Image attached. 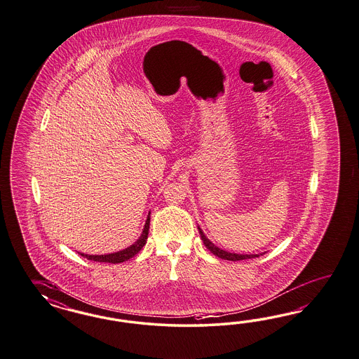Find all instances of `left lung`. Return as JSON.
I'll return each mask as SVG.
<instances>
[{
  "label": "left lung",
  "instance_id": "8db88e82",
  "mask_svg": "<svg viewBox=\"0 0 359 359\" xmlns=\"http://www.w3.org/2000/svg\"><path fill=\"white\" fill-rule=\"evenodd\" d=\"M198 231H200V235H201V239H203V242H204L205 247L210 251V252L215 255V256H218L219 259H223V260H229V262H239V260H247V259H255V257H259L260 255H239V253H231L227 252V251H223L221 248H218L217 245H214L213 243L210 242L206 236H205V233H203V230L198 227Z\"/></svg>",
  "mask_w": 359,
  "mask_h": 359
}]
</instances>
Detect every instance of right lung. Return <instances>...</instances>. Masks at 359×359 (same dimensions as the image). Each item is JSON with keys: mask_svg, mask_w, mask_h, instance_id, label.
<instances>
[{"mask_svg": "<svg viewBox=\"0 0 359 359\" xmlns=\"http://www.w3.org/2000/svg\"><path fill=\"white\" fill-rule=\"evenodd\" d=\"M149 227H150V213L147 215L146 219L145 227L142 230L141 236L138 238L135 244H132L130 247H128L123 251H118L115 253H108V255H85L81 253V256L86 257L88 260H93V262H111V264H118V262H124L129 259H132L133 256H136L137 253L141 251V248L146 244V239H147V233H149Z\"/></svg>", "mask_w": 359, "mask_h": 359, "instance_id": "1", "label": "right lung"}]
</instances>
